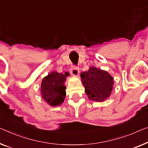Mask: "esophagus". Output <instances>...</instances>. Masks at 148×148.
<instances>
[{
  "mask_svg": "<svg viewBox=\"0 0 148 148\" xmlns=\"http://www.w3.org/2000/svg\"><path fill=\"white\" fill-rule=\"evenodd\" d=\"M70 73L74 76H78L79 74H80V71L77 68L72 67L70 68Z\"/></svg>",
  "mask_w": 148,
  "mask_h": 148,
  "instance_id": "34e87169",
  "label": "esophagus"
}]
</instances>
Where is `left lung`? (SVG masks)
Returning a JSON list of instances; mask_svg holds the SVG:
<instances>
[{"mask_svg":"<svg viewBox=\"0 0 148 148\" xmlns=\"http://www.w3.org/2000/svg\"><path fill=\"white\" fill-rule=\"evenodd\" d=\"M80 77L89 100L103 102L111 95L114 78L106 70L91 66L88 71L82 72Z\"/></svg>","mask_w":148,"mask_h":148,"instance_id":"1","label":"left lung"}]
</instances>
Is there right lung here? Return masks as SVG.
Segmentation results:
<instances>
[{
    "label": "right lung",
    "mask_w": 148,
    "mask_h": 148,
    "mask_svg": "<svg viewBox=\"0 0 148 148\" xmlns=\"http://www.w3.org/2000/svg\"><path fill=\"white\" fill-rule=\"evenodd\" d=\"M66 75L53 71L43 78L41 83L40 94L51 106H60L64 102L66 95L64 83Z\"/></svg>",
    "instance_id": "1"
}]
</instances>
